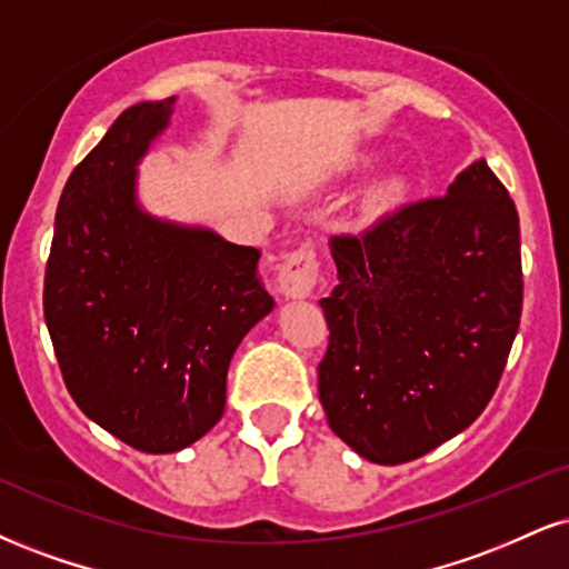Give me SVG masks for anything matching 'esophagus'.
<instances>
[{"label": "esophagus", "mask_w": 569, "mask_h": 569, "mask_svg": "<svg viewBox=\"0 0 569 569\" xmlns=\"http://www.w3.org/2000/svg\"><path fill=\"white\" fill-rule=\"evenodd\" d=\"M320 276V262L315 254L312 243H302L299 249H293L291 254H286L283 264L278 270V289L283 297L291 299H305L310 297L315 283Z\"/></svg>", "instance_id": "esophagus-1"}]
</instances>
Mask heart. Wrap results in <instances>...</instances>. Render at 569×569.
Instances as JSON below:
<instances>
[{"label":"heart","mask_w":569,"mask_h":569,"mask_svg":"<svg viewBox=\"0 0 569 569\" xmlns=\"http://www.w3.org/2000/svg\"><path fill=\"white\" fill-rule=\"evenodd\" d=\"M400 193H402V180H400V177H389V180L381 182L379 188H376L373 193L368 196V209H371V211L387 209L389 203H395L397 198H400Z\"/></svg>","instance_id":"1"}]
</instances>
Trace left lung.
<instances>
[{
	"instance_id": "8db88e82",
	"label": "left lung",
	"mask_w": 569,
	"mask_h": 569,
	"mask_svg": "<svg viewBox=\"0 0 569 569\" xmlns=\"http://www.w3.org/2000/svg\"><path fill=\"white\" fill-rule=\"evenodd\" d=\"M331 257L328 427L368 461H413L463 432L501 381L522 315L515 201L480 159L448 196L333 236Z\"/></svg>"
}]
</instances>
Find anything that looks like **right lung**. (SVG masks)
Instances as JSON below:
<instances>
[{
  "label": "right lung",
  "instance_id": "obj_1",
  "mask_svg": "<svg viewBox=\"0 0 569 569\" xmlns=\"http://www.w3.org/2000/svg\"><path fill=\"white\" fill-rule=\"evenodd\" d=\"M174 98L137 102L68 177L44 272V320L81 413L142 453L222 419L228 368L272 310L259 251L137 203V163Z\"/></svg>",
  "mask_w": 569,
  "mask_h": 569
}]
</instances>
